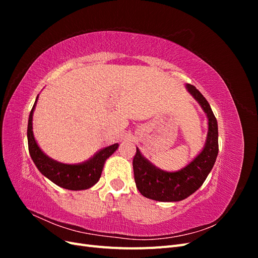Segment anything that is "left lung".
Instances as JSON below:
<instances>
[{"instance_id": "left-lung-1", "label": "left lung", "mask_w": 258, "mask_h": 258, "mask_svg": "<svg viewBox=\"0 0 258 258\" xmlns=\"http://www.w3.org/2000/svg\"><path fill=\"white\" fill-rule=\"evenodd\" d=\"M185 87L207 115L208 135L206 143L190 162L172 172L154 166L137 147V154L132 162L135 181L139 191L148 199L175 202L189 197L204 184L217 157L218 128L212 108L195 86L186 84Z\"/></svg>"}]
</instances>
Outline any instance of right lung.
<instances>
[{
  "label": "right lung",
  "instance_id": "right-lung-1",
  "mask_svg": "<svg viewBox=\"0 0 258 258\" xmlns=\"http://www.w3.org/2000/svg\"><path fill=\"white\" fill-rule=\"evenodd\" d=\"M38 96L36 97L34 105L29 115L27 131L29 153L34 165L45 177H47L52 183L62 188L70 190H84L90 188L98 183L106 159L116 152L119 144L115 143L101 148L89 159L80 163H62L50 158L41 150L33 134L32 120Z\"/></svg>",
  "mask_w": 258,
  "mask_h": 258
}]
</instances>
